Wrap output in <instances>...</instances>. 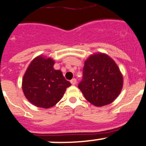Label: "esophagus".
Returning a JSON list of instances; mask_svg holds the SVG:
<instances>
[{"label": "esophagus", "mask_w": 146, "mask_h": 146, "mask_svg": "<svg viewBox=\"0 0 146 146\" xmlns=\"http://www.w3.org/2000/svg\"><path fill=\"white\" fill-rule=\"evenodd\" d=\"M70 83H71L73 85H75V84H76V78H73V79L70 81Z\"/></svg>", "instance_id": "1"}]
</instances>
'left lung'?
<instances>
[{
    "label": "left lung",
    "instance_id": "8db88e82",
    "mask_svg": "<svg viewBox=\"0 0 146 146\" xmlns=\"http://www.w3.org/2000/svg\"><path fill=\"white\" fill-rule=\"evenodd\" d=\"M123 79L115 61L105 54L89 56L78 88L86 99L96 106L110 104L119 96Z\"/></svg>",
    "mask_w": 146,
    "mask_h": 146
}]
</instances>
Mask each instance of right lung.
<instances>
[{
    "label": "right lung",
    "instance_id": "add662e5",
    "mask_svg": "<svg viewBox=\"0 0 146 146\" xmlns=\"http://www.w3.org/2000/svg\"><path fill=\"white\" fill-rule=\"evenodd\" d=\"M51 58L39 56L31 61L23 78L22 89L33 105L48 109L54 106L71 85L61 70L54 68Z\"/></svg>",
    "mask_w": 146,
    "mask_h": 146
}]
</instances>
